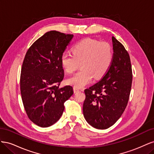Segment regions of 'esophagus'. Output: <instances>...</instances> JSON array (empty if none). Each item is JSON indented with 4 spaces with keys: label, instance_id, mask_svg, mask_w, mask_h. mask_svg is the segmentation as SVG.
<instances>
[{
    "label": "esophagus",
    "instance_id": "esophagus-1",
    "mask_svg": "<svg viewBox=\"0 0 154 154\" xmlns=\"http://www.w3.org/2000/svg\"><path fill=\"white\" fill-rule=\"evenodd\" d=\"M73 90H74V93H76V92L80 91V89H78V88H76V87H74L73 88Z\"/></svg>",
    "mask_w": 154,
    "mask_h": 154
}]
</instances>
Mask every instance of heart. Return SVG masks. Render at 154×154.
<instances>
[{
  "mask_svg": "<svg viewBox=\"0 0 154 154\" xmlns=\"http://www.w3.org/2000/svg\"><path fill=\"white\" fill-rule=\"evenodd\" d=\"M72 51V54L63 53L60 62L67 73L75 71L80 63L82 69L67 80L69 84L78 88L89 84L94 77H103L113 60L112 49L106 42L85 38L74 45Z\"/></svg>",
  "mask_w": 154,
  "mask_h": 154,
  "instance_id": "heart-1",
  "label": "heart"
}]
</instances>
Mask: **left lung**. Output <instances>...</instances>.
Returning a JSON list of instances; mask_svg holds the SVG:
<instances>
[{"instance_id":"8db88e82","label":"left lung","mask_w":154,"mask_h":154,"mask_svg":"<svg viewBox=\"0 0 154 154\" xmlns=\"http://www.w3.org/2000/svg\"><path fill=\"white\" fill-rule=\"evenodd\" d=\"M113 60L109 71L96 84L84 91L83 116L97 129H106L122 116L127 105L132 82L130 56L124 46L112 37Z\"/></svg>"}]
</instances>
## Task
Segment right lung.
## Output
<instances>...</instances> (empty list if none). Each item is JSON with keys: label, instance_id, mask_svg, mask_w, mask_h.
Returning <instances> with one entry per match:
<instances>
[{"label": "right lung", "instance_id": "1", "mask_svg": "<svg viewBox=\"0 0 154 154\" xmlns=\"http://www.w3.org/2000/svg\"><path fill=\"white\" fill-rule=\"evenodd\" d=\"M73 35L45 32L26 54L20 74V92L26 114L32 123L48 127L61 117L72 87L59 88L64 76L60 58Z\"/></svg>", "mask_w": 154, "mask_h": 154}]
</instances>
